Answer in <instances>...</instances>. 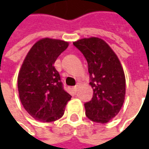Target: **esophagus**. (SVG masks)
Listing matches in <instances>:
<instances>
[{"mask_svg":"<svg viewBox=\"0 0 149 149\" xmlns=\"http://www.w3.org/2000/svg\"><path fill=\"white\" fill-rule=\"evenodd\" d=\"M79 85L77 84V85H75L74 87H73V89H74V92H77L78 89H79Z\"/></svg>","mask_w":149,"mask_h":149,"instance_id":"1","label":"esophagus"}]
</instances>
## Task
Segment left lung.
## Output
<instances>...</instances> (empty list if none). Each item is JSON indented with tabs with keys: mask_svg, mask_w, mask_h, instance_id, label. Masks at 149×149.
<instances>
[{
	"mask_svg": "<svg viewBox=\"0 0 149 149\" xmlns=\"http://www.w3.org/2000/svg\"><path fill=\"white\" fill-rule=\"evenodd\" d=\"M88 63L92 100L84 104L93 122L106 123L120 111L125 100V75L117 54L102 39L89 37L73 42Z\"/></svg>",
	"mask_w": 149,
	"mask_h": 149,
	"instance_id": "left-lung-1",
	"label": "left lung"
}]
</instances>
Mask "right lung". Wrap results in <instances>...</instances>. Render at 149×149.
<instances>
[{"label": "right lung", "instance_id": "right-lung-1", "mask_svg": "<svg viewBox=\"0 0 149 149\" xmlns=\"http://www.w3.org/2000/svg\"><path fill=\"white\" fill-rule=\"evenodd\" d=\"M69 46V42L43 38L34 44L18 74L20 102L36 120L52 122L64 115L71 95L63 89L54 64Z\"/></svg>", "mask_w": 149, "mask_h": 149}]
</instances>
